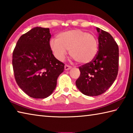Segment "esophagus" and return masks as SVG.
I'll return each instance as SVG.
<instances>
[{
  "label": "esophagus",
  "mask_w": 133,
  "mask_h": 133,
  "mask_svg": "<svg viewBox=\"0 0 133 133\" xmlns=\"http://www.w3.org/2000/svg\"><path fill=\"white\" fill-rule=\"evenodd\" d=\"M71 68V67L70 66H69V65L66 64L64 66V70H70Z\"/></svg>",
  "instance_id": "esophagus-1"
}]
</instances>
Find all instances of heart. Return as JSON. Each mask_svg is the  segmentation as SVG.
<instances>
[{
    "mask_svg": "<svg viewBox=\"0 0 133 133\" xmlns=\"http://www.w3.org/2000/svg\"><path fill=\"white\" fill-rule=\"evenodd\" d=\"M49 46L58 60L69 55L76 62L85 64L91 62L98 52V42L95 36L81 30H72L58 34L56 39H51Z\"/></svg>",
    "mask_w": 133,
    "mask_h": 133,
    "instance_id": "heart-1",
    "label": "heart"
}]
</instances>
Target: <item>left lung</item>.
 <instances>
[{
    "mask_svg": "<svg viewBox=\"0 0 133 133\" xmlns=\"http://www.w3.org/2000/svg\"><path fill=\"white\" fill-rule=\"evenodd\" d=\"M98 33V51L91 62L78 67L80 75L76 81L78 89L84 95L97 96L104 93L118 75V46L112 36L96 28Z\"/></svg>",
    "mask_w": 133,
    "mask_h": 133,
    "instance_id": "left-lung-1",
    "label": "left lung"
}]
</instances>
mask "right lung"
<instances>
[{"instance_id":"add662e5","label":"right lung","mask_w":133,"mask_h":133,"mask_svg":"<svg viewBox=\"0 0 133 133\" xmlns=\"http://www.w3.org/2000/svg\"><path fill=\"white\" fill-rule=\"evenodd\" d=\"M50 38L49 28H33L20 37L13 51L16 82L32 98H44L51 94L64 70V64L53 55Z\"/></svg>"}]
</instances>
